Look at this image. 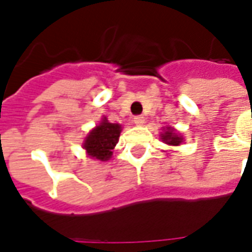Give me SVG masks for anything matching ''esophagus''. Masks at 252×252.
<instances>
[{"label": "esophagus", "instance_id": "esophagus-1", "mask_svg": "<svg viewBox=\"0 0 252 252\" xmlns=\"http://www.w3.org/2000/svg\"><path fill=\"white\" fill-rule=\"evenodd\" d=\"M144 117H143V116H135V117H133V123H135V124H136V126H143V124H144Z\"/></svg>", "mask_w": 252, "mask_h": 252}]
</instances>
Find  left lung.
I'll return each mask as SVG.
<instances>
[{
    "label": "left lung",
    "mask_w": 252,
    "mask_h": 252,
    "mask_svg": "<svg viewBox=\"0 0 252 252\" xmlns=\"http://www.w3.org/2000/svg\"><path fill=\"white\" fill-rule=\"evenodd\" d=\"M160 137H162V142L169 146H180L184 140V137L181 136L178 132H175L174 128H171V126L163 128V133H160Z\"/></svg>",
    "instance_id": "1"
}]
</instances>
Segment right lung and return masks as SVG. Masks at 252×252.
I'll use <instances>...</instances> for the list:
<instances>
[{"mask_svg": "<svg viewBox=\"0 0 252 252\" xmlns=\"http://www.w3.org/2000/svg\"><path fill=\"white\" fill-rule=\"evenodd\" d=\"M121 126L113 124L104 117L98 126L89 132L85 139L83 148L90 158L97 160H108L112 158V150L116 147L120 137Z\"/></svg>", "mask_w": 252, "mask_h": 252, "instance_id": "right-lung-1", "label": "right lung"}]
</instances>
